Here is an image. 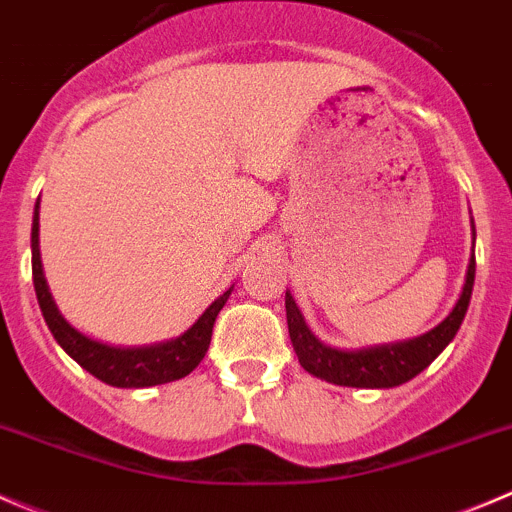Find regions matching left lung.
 I'll use <instances>...</instances> for the list:
<instances>
[{"instance_id":"obj_1","label":"left lung","mask_w":512,"mask_h":512,"mask_svg":"<svg viewBox=\"0 0 512 512\" xmlns=\"http://www.w3.org/2000/svg\"><path fill=\"white\" fill-rule=\"evenodd\" d=\"M470 231H473L475 246V224L470 219ZM475 281V254H470L468 271H465L463 291L458 301L450 308L448 316L433 326L430 331L416 338L396 343H381V346L366 348H336L323 343L316 333L308 328L301 308L293 301L291 291H286V321L288 336H291L293 351H296L298 363L303 371L321 381L336 383V386L348 388H396L416 378L418 373L426 371L430 363L445 351L450 341L458 333L463 323L465 311H468L470 296H473Z\"/></svg>"}]
</instances>
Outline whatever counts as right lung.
I'll return each mask as SVG.
<instances>
[{
  "instance_id": "obj_1",
  "label": "right lung",
  "mask_w": 512,
  "mask_h": 512,
  "mask_svg": "<svg viewBox=\"0 0 512 512\" xmlns=\"http://www.w3.org/2000/svg\"><path fill=\"white\" fill-rule=\"evenodd\" d=\"M32 276L42 316L59 346L84 371L116 388H149L189 376L204 361L216 316L234 291V286H231L229 291L221 293L181 336L169 338V341L151 343V346H111V343L96 341V338L74 328L62 316V311L54 303L52 291H49L42 268V254H39V201L34 204L32 219Z\"/></svg>"
}]
</instances>
